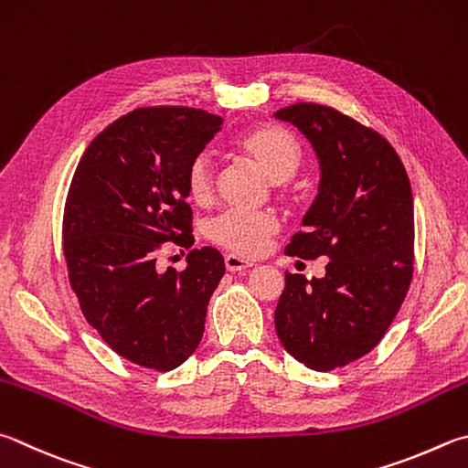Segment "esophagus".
<instances>
[{
	"instance_id": "1",
	"label": "esophagus",
	"mask_w": 468,
	"mask_h": 468,
	"mask_svg": "<svg viewBox=\"0 0 468 468\" xmlns=\"http://www.w3.org/2000/svg\"><path fill=\"white\" fill-rule=\"evenodd\" d=\"M225 266L229 271H241V270L251 268L253 263L239 258V256H233V253H229V256H225Z\"/></svg>"
}]
</instances>
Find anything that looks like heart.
Masks as SVG:
<instances>
[{"mask_svg":"<svg viewBox=\"0 0 468 468\" xmlns=\"http://www.w3.org/2000/svg\"><path fill=\"white\" fill-rule=\"evenodd\" d=\"M233 147L260 167L270 182L284 186L303 164V147L291 133L280 126L260 124L233 139ZM186 190L197 205L212 197V169L205 155L190 161L186 172ZM278 233V220L268 212H220L207 227L208 239L233 256L256 258Z\"/></svg>","mask_w":468,"mask_h":468,"instance_id":"1","label":"heart"}]
</instances>
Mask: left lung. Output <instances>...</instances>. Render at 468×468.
<instances>
[{"label": "left lung", "instance_id": "1", "mask_svg": "<svg viewBox=\"0 0 468 468\" xmlns=\"http://www.w3.org/2000/svg\"><path fill=\"white\" fill-rule=\"evenodd\" d=\"M276 118L311 141L321 165L317 198L284 253L329 258L323 278L286 271L276 334L292 358L327 372L375 350L410 291L411 184L393 145L335 108L301 101Z\"/></svg>", "mask_w": 468, "mask_h": 468}]
</instances>
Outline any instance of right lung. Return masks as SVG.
<instances>
[{"mask_svg":"<svg viewBox=\"0 0 468 468\" xmlns=\"http://www.w3.org/2000/svg\"><path fill=\"white\" fill-rule=\"evenodd\" d=\"M223 118L186 106L137 108L80 159L63 212L71 291L100 337L137 367L167 372L197 350L210 294L225 274L215 248L188 266L155 268L167 241L194 245L186 172Z\"/></svg>","mask_w":468,"mask_h":468,"instance_id":"1","label":"right lung"}]
</instances>
